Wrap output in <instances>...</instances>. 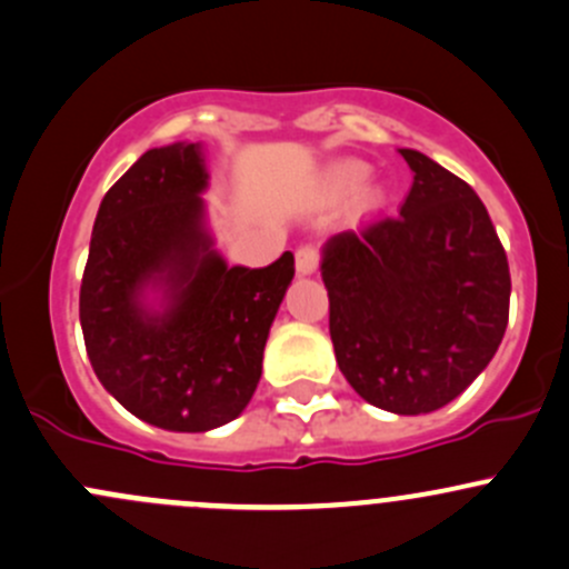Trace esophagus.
Wrapping results in <instances>:
<instances>
[{
  "mask_svg": "<svg viewBox=\"0 0 569 569\" xmlns=\"http://www.w3.org/2000/svg\"><path fill=\"white\" fill-rule=\"evenodd\" d=\"M318 262H320V254L315 246H298L296 251V271L301 273V277H309V273L318 271Z\"/></svg>",
  "mask_w": 569,
  "mask_h": 569,
  "instance_id": "34e87169",
  "label": "esophagus"
}]
</instances>
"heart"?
Segmentation results:
<instances>
[{
    "instance_id": "heart-1",
    "label": "heart",
    "mask_w": 569,
    "mask_h": 569,
    "mask_svg": "<svg viewBox=\"0 0 569 569\" xmlns=\"http://www.w3.org/2000/svg\"><path fill=\"white\" fill-rule=\"evenodd\" d=\"M367 167L359 161H342V163H333L331 169L326 172L323 186H326V194L331 199H348L359 191L356 202H359L361 210H375L380 202H383V194H380L375 186H366L365 190L360 189L367 180Z\"/></svg>"
}]
</instances>
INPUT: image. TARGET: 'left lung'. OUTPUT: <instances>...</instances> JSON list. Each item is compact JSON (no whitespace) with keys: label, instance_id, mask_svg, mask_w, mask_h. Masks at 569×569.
<instances>
[{"label":"left lung","instance_id":"obj_1","mask_svg":"<svg viewBox=\"0 0 569 569\" xmlns=\"http://www.w3.org/2000/svg\"><path fill=\"white\" fill-rule=\"evenodd\" d=\"M413 186L395 219L323 243L333 356L356 395L389 413L452 402L499 350L509 266L471 186L402 148Z\"/></svg>","mask_w":569,"mask_h":569}]
</instances>
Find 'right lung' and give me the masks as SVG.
<instances>
[{"mask_svg":"<svg viewBox=\"0 0 569 569\" xmlns=\"http://www.w3.org/2000/svg\"><path fill=\"white\" fill-rule=\"evenodd\" d=\"M202 142L148 150L98 208L79 318L103 389L169 432L238 419L296 260L227 266L208 227Z\"/></svg>","mask_w":569,"mask_h":569,"instance_id":"right-lung-1","label":"right lung"}]
</instances>
